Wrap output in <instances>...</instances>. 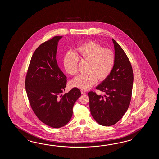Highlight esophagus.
<instances>
[{
    "instance_id": "esophagus-1",
    "label": "esophagus",
    "mask_w": 159,
    "mask_h": 159,
    "mask_svg": "<svg viewBox=\"0 0 159 159\" xmlns=\"http://www.w3.org/2000/svg\"><path fill=\"white\" fill-rule=\"evenodd\" d=\"M81 94H86V92L84 91V90H81Z\"/></svg>"
}]
</instances>
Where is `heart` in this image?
I'll return each instance as SVG.
<instances>
[{"mask_svg":"<svg viewBox=\"0 0 159 159\" xmlns=\"http://www.w3.org/2000/svg\"><path fill=\"white\" fill-rule=\"evenodd\" d=\"M75 55L68 53L65 56L63 64L65 70L71 75L78 71V60L88 63L85 75H79L70 82L73 88L87 90L97 81H103L111 74L115 62L114 52L103 48L94 41H88L76 49Z\"/></svg>","mask_w":159,"mask_h":159,"instance_id":"obj_1","label":"heart"}]
</instances>
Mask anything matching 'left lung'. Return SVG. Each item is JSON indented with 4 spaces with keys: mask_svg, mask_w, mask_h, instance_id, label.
<instances>
[{
    "mask_svg": "<svg viewBox=\"0 0 159 159\" xmlns=\"http://www.w3.org/2000/svg\"><path fill=\"white\" fill-rule=\"evenodd\" d=\"M115 62L111 74L96 89L105 95L88 93L91 115L103 126L114 125L127 111L132 95L134 74L127 56L115 40Z\"/></svg>",
    "mask_w": 159,
    "mask_h": 159,
    "instance_id": "1",
    "label": "left lung"
}]
</instances>
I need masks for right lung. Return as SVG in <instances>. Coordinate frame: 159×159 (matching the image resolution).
Masks as SVG:
<instances>
[{
	"instance_id": "right-lung-1",
	"label": "right lung",
	"mask_w": 159,
	"mask_h": 159,
	"mask_svg": "<svg viewBox=\"0 0 159 159\" xmlns=\"http://www.w3.org/2000/svg\"><path fill=\"white\" fill-rule=\"evenodd\" d=\"M62 37L54 36L35 50L25 82L34 113L41 122L56 129L64 126L70 121L73 106L81 95L80 90L75 88L61 94L67 81L56 59L58 42Z\"/></svg>"
}]
</instances>
